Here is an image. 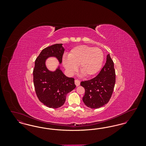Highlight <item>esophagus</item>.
Returning a JSON list of instances; mask_svg holds the SVG:
<instances>
[{
  "mask_svg": "<svg viewBox=\"0 0 146 146\" xmlns=\"http://www.w3.org/2000/svg\"><path fill=\"white\" fill-rule=\"evenodd\" d=\"M74 83H75V84H76V86H78L80 85V81L79 80H77V79L75 80Z\"/></svg>",
  "mask_w": 146,
  "mask_h": 146,
  "instance_id": "1",
  "label": "esophagus"
}]
</instances>
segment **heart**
<instances>
[{"mask_svg":"<svg viewBox=\"0 0 146 146\" xmlns=\"http://www.w3.org/2000/svg\"><path fill=\"white\" fill-rule=\"evenodd\" d=\"M104 53L98 48L79 45L72 49L67 58H63V66L70 74L79 66L80 73L86 77L93 76L100 70L104 61Z\"/></svg>","mask_w":146,"mask_h":146,"instance_id":"heart-1","label":"heart"}]
</instances>
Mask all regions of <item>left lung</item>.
<instances>
[{"mask_svg":"<svg viewBox=\"0 0 146 146\" xmlns=\"http://www.w3.org/2000/svg\"><path fill=\"white\" fill-rule=\"evenodd\" d=\"M115 83L114 63L110 54L107 56L104 66L97 76L80 83L85 89L83 97L87 107L96 109L107 104L111 98Z\"/></svg>","mask_w":146,"mask_h":146,"instance_id":"obj_1","label":"left lung"}]
</instances>
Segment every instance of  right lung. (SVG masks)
Masks as SVG:
<instances>
[{"mask_svg":"<svg viewBox=\"0 0 146 146\" xmlns=\"http://www.w3.org/2000/svg\"><path fill=\"white\" fill-rule=\"evenodd\" d=\"M64 49L62 44H56L43 49L35 61L33 83L39 100L49 108H57L64 104L67 94L75 89L74 79L66 76L59 68L50 72L45 61L50 56H55L62 61Z\"/></svg>","mask_w":146,"mask_h":146,"instance_id":"add662e5","label":"right lung"}]
</instances>
